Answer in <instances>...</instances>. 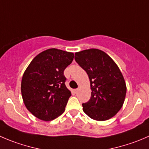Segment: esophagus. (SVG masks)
Returning a JSON list of instances; mask_svg holds the SVG:
<instances>
[{
  "label": "esophagus",
  "mask_w": 149,
  "mask_h": 149,
  "mask_svg": "<svg viewBox=\"0 0 149 149\" xmlns=\"http://www.w3.org/2000/svg\"><path fill=\"white\" fill-rule=\"evenodd\" d=\"M78 91H79V89H73V92H74L75 94L77 93Z\"/></svg>",
  "instance_id": "1"
}]
</instances>
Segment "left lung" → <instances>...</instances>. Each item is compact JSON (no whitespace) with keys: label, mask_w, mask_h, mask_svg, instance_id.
I'll return each instance as SVG.
<instances>
[{"label":"left lung","mask_w":149,"mask_h":149,"mask_svg":"<svg viewBox=\"0 0 149 149\" xmlns=\"http://www.w3.org/2000/svg\"><path fill=\"white\" fill-rule=\"evenodd\" d=\"M75 60L90 81L91 97L82 104L84 112L97 121L113 117L122 107L127 92L118 66L106 53L97 49L75 53Z\"/></svg>","instance_id":"8db88e82"}]
</instances>
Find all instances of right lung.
Wrapping results in <instances>:
<instances>
[{
	"mask_svg": "<svg viewBox=\"0 0 149 149\" xmlns=\"http://www.w3.org/2000/svg\"><path fill=\"white\" fill-rule=\"evenodd\" d=\"M73 57V53L49 49L36 56L24 71L22 96L27 110L38 119L51 121L64 112L71 96L64 70Z\"/></svg>",
	"mask_w": 149,
	"mask_h": 149,
	"instance_id": "obj_1",
	"label": "right lung"
}]
</instances>
